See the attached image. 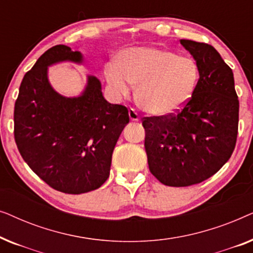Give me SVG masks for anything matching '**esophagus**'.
<instances>
[{
    "label": "esophagus",
    "instance_id": "1",
    "mask_svg": "<svg viewBox=\"0 0 253 253\" xmlns=\"http://www.w3.org/2000/svg\"><path fill=\"white\" fill-rule=\"evenodd\" d=\"M129 117H130V120L132 121V122H138V121H139L140 119H139V115H138L137 114V112L134 109H129Z\"/></svg>",
    "mask_w": 253,
    "mask_h": 253
}]
</instances>
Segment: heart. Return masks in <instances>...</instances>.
Here are the masks:
<instances>
[{"label": "heart", "instance_id": "obj_1", "mask_svg": "<svg viewBox=\"0 0 253 253\" xmlns=\"http://www.w3.org/2000/svg\"><path fill=\"white\" fill-rule=\"evenodd\" d=\"M107 82L114 94L129 96L137 85L136 98L145 112L168 116L184 107L199 79L196 61L160 48H132L124 51L120 63L108 64Z\"/></svg>", "mask_w": 253, "mask_h": 253}]
</instances>
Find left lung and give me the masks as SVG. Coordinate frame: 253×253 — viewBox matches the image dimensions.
Here are the masks:
<instances>
[{
	"label": "left lung",
	"instance_id": "1",
	"mask_svg": "<svg viewBox=\"0 0 253 253\" xmlns=\"http://www.w3.org/2000/svg\"><path fill=\"white\" fill-rule=\"evenodd\" d=\"M181 44L199 68L191 99L176 114L143 119L150 171L168 186L198 184L219 171L238 131L233 70L211 44L185 39Z\"/></svg>",
	"mask_w": 253,
	"mask_h": 253
}]
</instances>
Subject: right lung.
<instances>
[{"label": "right lung", "mask_w": 253, "mask_h": 253, "mask_svg": "<svg viewBox=\"0 0 253 253\" xmlns=\"http://www.w3.org/2000/svg\"><path fill=\"white\" fill-rule=\"evenodd\" d=\"M83 63V55L57 44L24 76L15 103V140L29 167L57 191L79 195L109 177L114 147L129 123L127 108L103 98L101 83L87 76L79 96L67 98L48 81V67Z\"/></svg>", "instance_id": "add662e5"}]
</instances>
